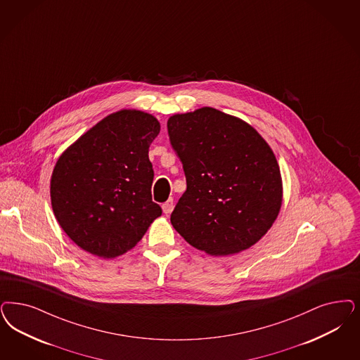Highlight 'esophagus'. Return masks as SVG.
<instances>
[{"mask_svg": "<svg viewBox=\"0 0 360 360\" xmlns=\"http://www.w3.org/2000/svg\"><path fill=\"white\" fill-rule=\"evenodd\" d=\"M174 209V202L173 199H169L167 202H165L163 205H162V211L166 214V215H169Z\"/></svg>", "mask_w": 360, "mask_h": 360, "instance_id": "esophagus-1", "label": "esophagus"}]
</instances>
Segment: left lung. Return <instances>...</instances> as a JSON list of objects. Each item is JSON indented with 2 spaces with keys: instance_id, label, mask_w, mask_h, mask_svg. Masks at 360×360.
I'll return each mask as SVG.
<instances>
[{
  "instance_id": "1",
  "label": "left lung",
  "mask_w": 360,
  "mask_h": 360,
  "mask_svg": "<svg viewBox=\"0 0 360 360\" xmlns=\"http://www.w3.org/2000/svg\"><path fill=\"white\" fill-rule=\"evenodd\" d=\"M167 131L187 184L170 217L174 229L212 257L254 246L271 229L283 200L269 143L243 120L209 106L174 114Z\"/></svg>"
}]
</instances>
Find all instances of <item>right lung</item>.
I'll use <instances>...</instances> for the list:
<instances>
[{"instance_id":"add662e5","label":"right lung","mask_w":360,"mask_h":360,"mask_svg":"<svg viewBox=\"0 0 360 360\" xmlns=\"http://www.w3.org/2000/svg\"><path fill=\"white\" fill-rule=\"evenodd\" d=\"M161 124L122 109L89 129L60 155L50 178L51 209L78 248L112 259L127 252L161 217L151 199L149 148Z\"/></svg>"}]
</instances>
